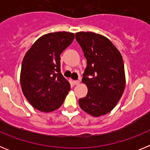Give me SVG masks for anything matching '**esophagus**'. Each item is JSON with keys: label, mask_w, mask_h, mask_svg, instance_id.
Here are the masks:
<instances>
[{"label": "esophagus", "mask_w": 150, "mask_h": 150, "mask_svg": "<svg viewBox=\"0 0 150 150\" xmlns=\"http://www.w3.org/2000/svg\"><path fill=\"white\" fill-rule=\"evenodd\" d=\"M74 85H79V80H74Z\"/></svg>", "instance_id": "obj_1"}]
</instances>
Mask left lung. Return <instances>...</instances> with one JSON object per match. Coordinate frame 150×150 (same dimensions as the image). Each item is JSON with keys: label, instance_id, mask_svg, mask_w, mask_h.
I'll list each match as a JSON object with an SVG mask.
<instances>
[{"label": "left lung", "instance_id": "1", "mask_svg": "<svg viewBox=\"0 0 150 150\" xmlns=\"http://www.w3.org/2000/svg\"><path fill=\"white\" fill-rule=\"evenodd\" d=\"M76 40L87 60L83 83L88 94L79 99V106L93 116L107 114L121 98L125 86L122 57L112 42L100 34L78 32Z\"/></svg>", "mask_w": 150, "mask_h": 150}]
</instances>
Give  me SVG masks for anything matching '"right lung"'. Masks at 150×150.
Masks as SVG:
<instances>
[{
    "instance_id": "add662e5",
    "label": "right lung",
    "mask_w": 150,
    "mask_h": 150,
    "mask_svg": "<svg viewBox=\"0 0 150 150\" xmlns=\"http://www.w3.org/2000/svg\"><path fill=\"white\" fill-rule=\"evenodd\" d=\"M74 39V34L65 31L45 34L24 57L21 86L24 95L35 109L51 112L63 104L71 85L61 73L60 55Z\"/></svg>"
}]
</instances>
